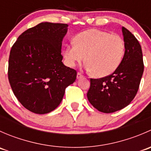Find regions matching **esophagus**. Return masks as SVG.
Segmentation results:
<instances>
[{"label": "esophagus", "instance_id": "obj_1", "mask_svg": "<svg viewBox=\"0 0 151 151\" xmlns=\"http://www.w3.org/2000/svg\"><path fill=\"white\" fill-rule=\"evenodd\" d=\"M83 77V75L81 74V73H80V72L77 73V79H80V78H81V77Z\"/></svg>", "mask_w": 151, "mask_h": 151}]
</instances>
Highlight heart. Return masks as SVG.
<instances>
[{"mask_svg": "<svg viewBox=\"0 0 151 151\" xmlns=\"http://www.w3.org/2000/svg\"><path fill=\"white\" fill-rule=\"evenodd\" d=\"M125 42L120 36L99 29H90L78 33L74 43L63 51L65 62L69 67L84 60L85 67L99 77L113 73L122 62Z\"/></svg>", "mask_w": 151, "mask_h": 151, "instance_id": "b5f03b06", "label": "heart"}]
</instances>
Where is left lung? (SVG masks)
Here are the masks:
<instances>
[{"mask_svg": "<svg viewBox=\"0 0 151 151\" xmlns=\"http://www.w3.org/2000/svg\"><path fill=\"white\" fill-rule=\"evenodd\" d=\"M122 32L126 45L122 62L110 75L91 79L87 93L93 106L104 113L116 112L130 104L137 93L144 71L139 42L124 27H122Z\"/></svg>", "mask_w": 151, "mask_h": 151, "instance_id": "left-lung-1", "label": "left lung"}]
</instances>
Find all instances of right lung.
<instances>
[{
    "label": "right lung",
    "mask_w": 151,
    "mask_h": 151,
    "mask_svg": "<svg viewBox=\"0 0 151 151\" xmlns=\"http://www.w3.org/2000/svg\"><path fill=\"white\" fill-rule=\"evenodd\" d=\"M67 24L42 22L25 30L10 51L8 77L22 106L36 114L54 110L77 71L62 62V41Z\"/></svg>",
    "instance_id": "right-lung-1"
}]
</instances>
